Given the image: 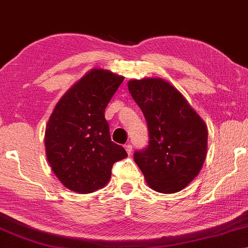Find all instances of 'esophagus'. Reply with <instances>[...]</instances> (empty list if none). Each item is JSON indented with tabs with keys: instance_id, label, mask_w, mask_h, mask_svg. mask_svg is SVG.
I'll return each instance as SVG.
<instances>
[{
	"instance_id": "1",
	"label": "esophagus",
	"mask_w": 248,
	"mask_h": 248,
	"mask_svg": "<svg viewBox=\"0 0 248 248\" xmlns=\"http://www.w3.org/2000/svg\"><path fill=\"white\" fill-rule=\"evenodd\" d=\"M124 149H126V151H127V154H128V155L132 154V151H133V147H132V144H124Z\"/></svg>"
}]
</instances>
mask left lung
Masks as SVG:
<instances>
[{"label": "left lung", "instance_id": "obj_1", "mask_svg": "<svg viewBox=\"0 0 248 248\" xmlns=\"http://www.w3.org/2000/svg\"><path fill=\"white\" fill-rule=\"evenodd\" d=\"M128 90L144 114L149 134L148 145L134 153V160L151 188L179 192L199 174L204 163L205 124L165 80H129Z\"/></svg>", "mask_w": 248, "mask_h": 248}]
</instances>
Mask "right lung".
I'll use <instances>...</instances> for the list:
<instances>
[{
	"mask_svg": "<svg viewBox=\"0 0 248 248\" xmlns=\"http://www.w3.org/2000/svg\"><path fill=\"white\" fill-rule=\"evenodd\" d=\"M124 77L92 69L56 104L45 132L48 163L59 180L74 192L101 188L111 178L113 164L127 157L111 140L105 108Z\"/></svg>",
	"mask_w": 248,
	"mask_h": 248,
	"instance_id": "obj_1",
	"label": "right lung"
}]
</instances>
